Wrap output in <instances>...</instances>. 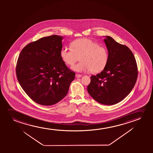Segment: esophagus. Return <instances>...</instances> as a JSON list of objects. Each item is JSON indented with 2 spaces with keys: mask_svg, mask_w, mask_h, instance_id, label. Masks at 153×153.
<instances>
[{
  "mask_svg": "<svg viewBox=\"0 0 153 153\" xmlns=\"http://www.w3.org/2000/svg\"><path fill=\"white\" fill-rule=\"evenodd\" d=\"M82 76V75H80V74H76V77L77 78L81 77Z\"/></svg>",
  "mask_w": 153,
  "mask_h": 153,
  "instance_id": "esophagus-1",
  "label": "esophagus"
}]
</instances>
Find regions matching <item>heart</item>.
<instances>
[{"label":"heart","mask_w":153,"mask_h":153,"mask_svg":"<svg viewBox=\"0 0 153 153\" xmlns=\"http://www.w3.org/2000/svg\"><path fill=\"white\" fill-rule=\"evenodd\" d=\"M60 55L64 62L69 66H73L80 57L81 62L73 68L75 71L84 73H100L109 60L108 49L87 38L74 40L71 42V48H63Z\"/></svg>","instance_id":"heart-1"}]
</instances>
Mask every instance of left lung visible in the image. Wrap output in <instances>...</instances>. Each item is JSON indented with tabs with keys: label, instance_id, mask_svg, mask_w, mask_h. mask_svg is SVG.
Returning a JSON list of instances; mask_svg holds the SVG:
<instances>
[{
	"label": "left lung",
	"instance_id": "1",
	"mask_svg": "<svg viewBox=\"0 0 153 153\" xmlns=\"http://www.w3.org/2000/svg\"><path fill=\"white\" fill-rule=\"evenodd\" d=\"M104 41L109 53V60L100 73L91 76L87 90L98 102L113 105L123 100L132 91L138 70L135 58L128 46L109 36H106Z\"/></svg>",
	"mask_w": 153,
	"mask_h": 153
}]
</instances>
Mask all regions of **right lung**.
I'll use <instances>...</instances> for the list:
<instances>
[{
  "mask_svg": "<svg viewBox=\"0 0 153 153\" xmlns=\"http://www.w3.org/2000/svg\"><path fill=\"white\" fill-rule=\"evenodd\" d=\"M63 37L46 36L22 50L16 65L17 79L32 100L43 105H54L65 97L75 73L61 59Z\"/></svg>",
  "mask_w": 153,
  "mask_h": 153,
  "instance_id": "obj_1",
  "label": "right lung"
}]
</instances>
